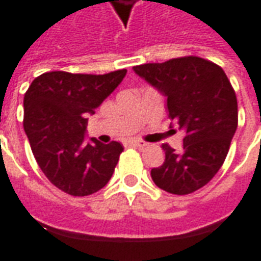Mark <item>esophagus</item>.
I'll return each mask as SVG.
<instances>
[{"label": "esophagus", "mask_w": 261, "mask_h": 261, "mask_svg": "<svg viewBox=\"0 0 261 261\" xmlns=\"http://www.w3.org/2000/svg\"><path fill=\"white\" fill-rule=\"evenodd\" d=\"M130 144L133 145V147H145L147 145V142L145 141H141V140H131Z\"/></svg>", "instance_id": "obj_1"}]
</instances>
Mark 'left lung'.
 I'll list each match as a JSON object with an SVG mask.
<instances>
[{"label": "left lung", "instance_id": "left-lung-1", "mask_svg": "<svg viewBox=\"0 0 261 261\" xmlns=\"http://www.w3.org/2000/svg\"><path fill=\"white\" fill-rule=\"evenodd\" d=\"M168 97L169 119L186 131L183 151L162 144L165 162L151 170L153 183L172 194H190L217 175L238 127V100L224 69L185 56L134 67Z\"/></svg>", "mask_w": 261, "mask_h": 261}]
</instances>
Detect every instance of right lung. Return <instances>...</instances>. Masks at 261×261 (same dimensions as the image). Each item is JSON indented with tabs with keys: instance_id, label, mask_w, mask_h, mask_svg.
<instances>
[{
	"instance_id": "right-lung-1",
	"label": "right lung",
	"mask_w": 261,
	"mask_h": 261,
	"mask_svg": "<svg viewBox=\"0 0 261 261\" xmlns=\"http://www.w3.org/2000/svg\"><path fill=\"white\" fill-rule=\"evenodd\" d=\"M127 69L103 75L50 71L39 75L23 97V128L37 165L69 196L84 197L108 185L123 145L85 142L88 114L119 86Z\"/></svg>"
}]
</instances>
